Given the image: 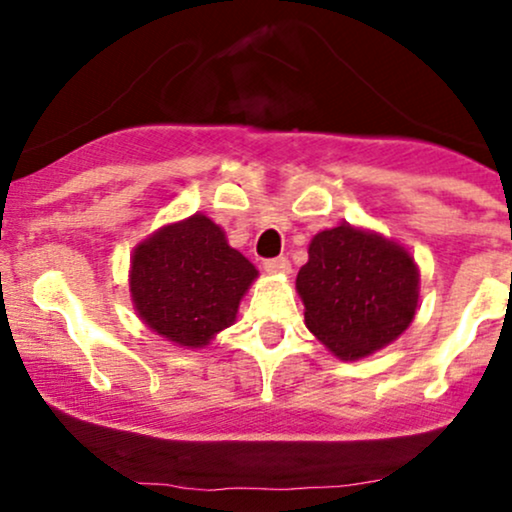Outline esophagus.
I'll list each match as a JSON object with an SVG mask.
<instances>
[{
    "instance_id": "1",
    "label": "esophagus",
    "mask_w": 512,
    "mask_h": 512,
    "mask_svg": "<svg viewBox=\"0 0 512 512\" xmlns=\"http://www.w3.org/2000/svg\"><path fill=\"white\" fill-rule=\"evenodd\" d=\"M264 272L267 274H289L291 264L286 257H272V260H264Z\"/></svg>"
}]
</instances>
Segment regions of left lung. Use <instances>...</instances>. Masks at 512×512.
Instances as JSON below:
<instances>
[{"mask_svg":"<svg viewBox=\"0 0 512 512\" xmlns=\"http://www.w3.org/2000/svg\"><path fill=\"white\" fill-rule=\"evenodd\" d=\"M419 284L402 243L351 223L315 233L296 276L305 327L342 361L395 342L419 310Z\"/></svg>","mask_w":512,"mask_h":512,"instance_id":"left-lung-1","label":"left lung"}]
</instances>
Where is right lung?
I'll return each instance as SVG.
<instances>
[{"label":"right lung","mask_w":512,"mask_h":512,"mask_svg":"<svg viewBox=\"0 0 512 512\" xmlns=\"http://www.w3.org/2000/svg\"><path fill=\"white\" fill-rule=\"evenodd\" d=\"M260 276L207 214L170 221L144 238L129 260V296L139 320L180 349H204L236 322L238 305Z\"/></svg>","instance_id":"right-lung-1"}]
</instances>
